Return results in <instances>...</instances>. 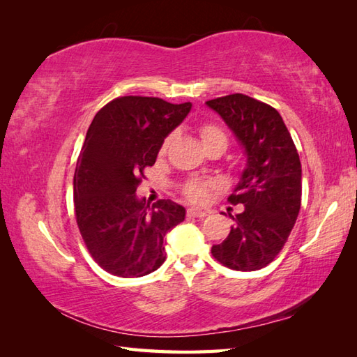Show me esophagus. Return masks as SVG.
I'll return each instance as SVG.
<instances>
[{
  "label": "esophagus",
  "mask_w": 357,
  "mask_h": 357,
  "mask_svg": "<svg viewBox=\"0 0 357 357\" xmlns=\"http://www.w3.org/2000/svg\"><path fill=\"white\" fill-rule=\"evenodd\" d=\"M187 215L192 216V218H206L207 216V211L206 210H201V208H188L187 210Z\"/></svg>",
  "instance_id": "1"
}]
</instances>
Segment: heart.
Listing matches in <instances>:
<instances>
[{"mask_svg": "<svg viewBox=\"0 0 357 357\" xmlns=\"http://www.w3.org/2000/svg\"><path fill=\"white\" fill-rule=\"evenodd\" d=\"M199 133H201V139H202L204 147L213 146V144H221V146L225 149L227 144H229L227 135L224 133L222 128L218 126H213V124L202 126L199 128ZM170 141H172V135H169L164 139L162 146H161V153H164L167 147H169ZM213 187H215L213 181H190V183H187L184 185V195L193 202H204L207 199L208 192Z\"/></svg>", "mask_w": 357, "mask_h": 357, "instance_id": "obj_1", "label": "heart"}]
</instances>
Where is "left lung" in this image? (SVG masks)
<instances>
[{"label": "left lung", "mask_w": 357, "mask_h": 357, "mask_svg": "<svg viewBox=\"0 0 357 357\" xmlns=\"http://www.w3.org/2000/svg\"><path fill=\"white\" fill-rule=\"evenodd\" d=\"M244 149L247 164L229 201L242 206L211 255L225 267L255 271L268 265L290 236L301 208L302 169L282 116L271 105L242 93L206 102Z\"/></svg>", "instance_id": "1"}]
</instances>
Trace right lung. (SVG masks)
I'll return each mask as SVG.
<instances>
[{"instance_id": "right-lung-1", "label": "right lung", "mask_w": 357, "mask_h": 357, "mask_svg": "<svg viewBox=\"0 0 357 357\" xmlns=\"http://www.w3.org/2000/svg\"><path fill=\"white\" fill-rule=\"evenodd\" d=\"M192 109L161 98L121 96L90 124L75 169L77 224L95 262L121 278H141L165 261L164 236L184 221L170 199L153 206L136 196L144 169Z\"/></svg>"}]
</instances>
